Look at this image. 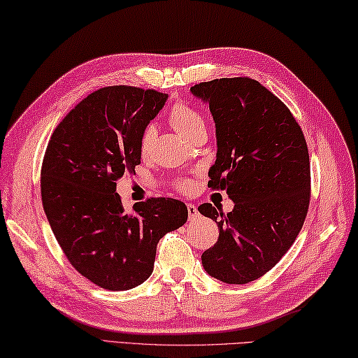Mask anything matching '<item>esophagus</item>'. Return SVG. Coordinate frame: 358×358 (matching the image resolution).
Returning a JSON list of instances; mask_svg holds the SVG:
<instances>
[{"label": "esophagus", "mask_w": 358, "mask_h": 358, "mask_svg": "<svg viewBox=\"0 0 358 358\" xmlns=\"http://www.w3.org/2000/svg\"><path fill=\"white\" fill-rule=\"evenodd\" d=\"M187 210H188V220L193 221L198 217V208L194 204H187Z\"/></svg>", "instance_id": "esophagus-1"}]
</instances>
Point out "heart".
I'll use <instances>...</instances> for the list:
<instances>
[{"label": "heart", "instance_id": "obj_1", "mask_svg": "<svg viewBox=\"0 0 358 358\" xmlns=\"http://www.w3.org/2000/svg\"><path fill=\"white\" fill-rule=\"evenodd\" d=\"M168 121H170L173 129L185 138H190L193 134L198 131H202V129L206 131V120L202 117V113L187 103L174 104L170 109V112H168ZM154 141H156V127L146 126L140 138V151L143 156H146V154L152 150ZM192 188H193L192 180L176 182V190L182 193L190 192Z\"/></svg>", "mask_w": 358, "mask_h": 358}]
</instances>
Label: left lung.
I'll use <instances>...</instances> for the list:
<instances>
[{
    "label": "left lung",
    "mask_w": 358,
    "mask_h": 358,
    "mask_svg": "<svg viewBox=\"0 0 358 358\" xmlns=\"http://www.w3.org/2000/svg\"><path fill=\"white\" fill-rule=\"evenodd\" d=\"M217 126V160L208 187L234 201L227 215L212 204L199 213L220 237L201 255L212 278L248 284L275 266L294 243L310 204V159L288 107L251 78H221L192 87Z\"/></svg>",
    "instance_id": "obj_1"
}]
</instances>
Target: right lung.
<instances>
[{
	"label": "right lung",
	"mask_w": 358,
	"mask_h": 358,
	"mask_svg": "<svg viewBox=\"0 0 358 358\" xmlns=\"http://www.w3.org/2000/svg\"><path fill=\"white\" fill-rule=\"evenodd\" d=\"M168 95L131 85L103 87L54 129L40 190L52 234L79 274L101 288L131 289L150 278L157 243L185 224L184 202L151 198L126 212L117 180L136 173L145 127Z\"/></svg>",
	"instance_id": "right-lung-1"
}]
</instances>
